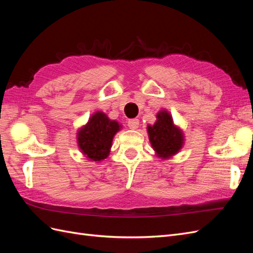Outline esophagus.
<instances>
[{
  "instance_id": "34e87169",
  "label": "esophagus",
  "mask_w": 253,
  "mask_h": 253,
  "mask_svg": "<svg viewBox=\"0 0 253 253\" xmlns=\"http://www.w3.org/2000/svg\"><path fill=\"white\" fill-rule=\"evenodd\" d=\"M127 126H128V127H129V128L136 129L137 127L139 126V120H138V119H136V118H134V119H129V120L127 121Z\"/></svg>"
}]
</instances>
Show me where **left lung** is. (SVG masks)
<instances>
[{"instance_id": "obj_1", "label": "left lung", "mask_w": 253, "mask_h": 253, "mask_svg": "<svg viewBox=\"0 0 253 253\" xmlns=\"http://www.w3.org/2000/svg\"><path fill=\"white\" fill-rule=\"evenodd\" d=\"M152 147L158 156L167 158L177 153L182 145V134L173 125L169 113L166 111L157 114V121L154 126H148Z\"/></svg>"}]
</instances>
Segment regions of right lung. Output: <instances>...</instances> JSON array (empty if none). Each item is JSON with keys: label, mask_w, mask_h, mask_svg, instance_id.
I'll list each match as a JSON object with an SVG mask.
<instances>
[{"label": "right lung", "mask_w": 253, "mask_h": 253, "mask_svg": "<svg viewBox=\"0 0 253 253\" xmlns=\"http://www.w3.org/2000/svg\"><path fill=\"white\" fill-rule=\"evenodd\" d=\"M118 131V122L110 120L105 114L98 112L79 131V148L89 159L100 162L108 157L113 137Z\"/></svg>", "instance_id": "right-lung-1"}]
</instances>
